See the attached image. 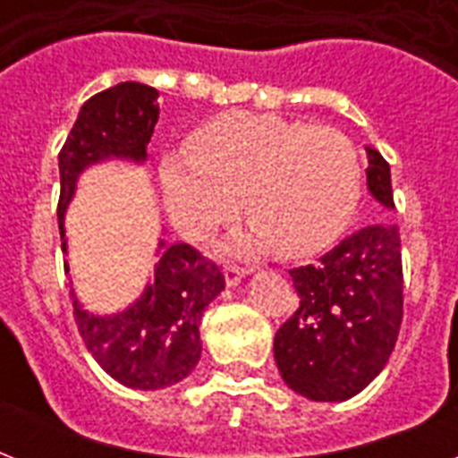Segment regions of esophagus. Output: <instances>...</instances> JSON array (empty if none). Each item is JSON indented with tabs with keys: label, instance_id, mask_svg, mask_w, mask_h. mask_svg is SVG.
Returning <instances> with one entry per match:
<instances>
[{
	"label": "esophagus",
	"instance_id": "esophagus-1",
	"mask_svg": "<svg viewBox=\"0 0 458 458\" xmlns=\"http://www.w3.org/2000/svg\"><path fill=\"white\" fill-rule=\"evenodd\" d=\"M244 273L247 271L235 264H225V268H223V276H225V283H228V287H235L237 283L244 278Z\"/></svg>",
	"mask_w": 458,
	"mask_h": 458
}]
</instances>
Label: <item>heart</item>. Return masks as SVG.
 <instances>
[{
    "label": "heart",
    "mask_w": 458,
    "mask_h": 458,
    "mask_svg": "<svg viewBox=\"0 0 458 458\" xmlns=\"http://www.w3.org/2000/svg\"><path fill=\"white\" fill-rule=\"evenodd\" d=\"M164 201L185 235L199 237L240 211L233 240L283 259L316 254L347 228L361 192L354 142L330 128L261 114H225L194 132L190 152L161 164Z\"/></svg>",
    "instance_id": "1"
}]
</instances>
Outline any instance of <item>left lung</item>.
<instances>
[{"instance_id": "obj_1", "label": "left lung", "mask_w": 458, "mask_h": 458, "mask_svg": "<svg viewBox=\"0 0 458 458\" xmlns=\"http://www.w3.org/2000/svg\"><path fill=\"white\" fill-rule=\"evenodd\" d=\"M366 154L369 192L394 208L390 164L373 147ZM290 276L300 306L273 342L280 376L313 402L354 397L385 369L402 326L399 228L387 221L366 225Z\"/></svg>"}]
</instances>
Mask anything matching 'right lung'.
Returning <instances> with one entry per match:
<instances>
[{
	"instance_id": "add662e5",
	"label": "right lung",
	"mask_w": 458,
	"mask_h": 458,
	"mask_svg": "<svg viewBox=\"0 0 458 458\" xmlns=\"http://www.w3.org/2000/svg\"><path fill=\"white\" fill-rule=\"evenodd\" d=\"M158 92L142 82H118L82 104L59 152L61 251L64 216L88 165L106 158L142 164L158 121ZM152 283L125 311L99 316L82 309L71 287L73 316L95 361L125 387L161 390L192 373L201 356V313L225 287L221 268L185 242H158ZM71 271L66 264V273Z\"/></svg>"
}]
</instances>
